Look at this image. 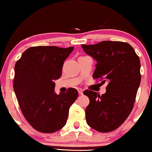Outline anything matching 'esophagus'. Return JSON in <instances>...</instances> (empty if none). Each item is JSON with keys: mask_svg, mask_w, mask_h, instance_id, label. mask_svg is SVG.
Returning a JSON list of instances; mask_svg holds the SVG:
<instances>
[{"mask_svg": "<svg viewBox=\"0 0 152 152\" xmlns=\"http://www.w3.org/2000/svg\"><path fill=\"white\" fill-rule=\"evenodd\" d=\"M78 94L80 95H82L83 94V90L82 89H80V88L78 89Z\"/></svg>", "mask_w": 152, "mask_h": 152, "instance_id": "34e87169", "label": "esophagus"}]
</instances>
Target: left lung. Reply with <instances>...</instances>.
I'll list each match as a JSON object with an SVG mask.
<instances>
[{"label": "left lung", "mask_w": 152, "mask_h": 152, "mask_svg": "<svg viewBox=\"0 0 152 152\" xmlns=\"http://www.w3.org/2000/svg\"><path fill=\"white\" fill-rule=\"evenodd\" d=\"M81 47L97 62L93 78L108 83L101 96L91 90L83 92L89 99L85 110L87 123L98 132L114 131L133 109L141 80L139 57L127 42L105 40Z\"/></svg>", "instance_id": "obj_1"}]
</instances>
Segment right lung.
<instances>
[{
    "label": "right lung",
    "instance_id": "obj_1",
    "mask_svg": "<svg viewBox=\"0 0 152 152\" xmlns=\"http://www.w3.org/2000/svg\"><path fill=\"white\" fill-rule=\"evenodd\" d=\"M73 50V47H31L15 65V94L23 116L38 132L54 133L62 129L78 97L74 88L58 95L54 91V81L62 76L64 61Z\"/></svg>",
    "mask_w": 152,
    "mask_h": 152
}]
</instances>
